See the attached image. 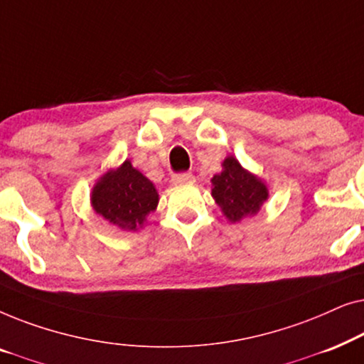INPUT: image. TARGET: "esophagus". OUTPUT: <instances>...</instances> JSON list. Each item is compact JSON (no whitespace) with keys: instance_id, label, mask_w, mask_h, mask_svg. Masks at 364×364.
I'll return each instance as SVG.
<instances>
[{"instance_id":"esophagus-1","label":"esophagus","mask_w":364,"mask_h":364,"mask_svg":"<svg viewBox=\"0 0 364 364\" xmlns=\"http://www.w3.org/2000/svg\"><path fill=\"white\" fill-rule=\"evenodd\" d=\"M193 182H196V177H193L191 172H181L172 177L173 186H182V183H193Z\"/></svg>"}]
</instances>
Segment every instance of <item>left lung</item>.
<instances>
[{
	"instance_id": "8db88e82",
	"label": "left lung",
	"mask_w": 364,
	"mask_h": 364,
	"mask_svg": "<svg viewBox=\"0 0 364 364\" xmlns=\"http://www.w3.org/2000/svg\"><path fill=\"white\" fill-rule=\"evenodd\" d=\"M222 172L212 177V197L232 223L260 212L268 198L265 182L240 166L233 156L222 164Z\"/></svg>"
}]
</instances>
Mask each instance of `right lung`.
I'll return each instance as SVG.
<instances>
[{
  "mask_svg": "<svg viewBox=\"0 0 364 364\" xmlns=\"http://www.w3.org/2000/svg\"><path fill=\"white\" fill-rule=\"evenodd\" d=\"M94 212L121 228L136 232L146 223V217L157 208L159 193L149 178L124 161L111 168L92 187Z\"/></svg>",
  "mask_w": 364,
  "mask_h": 364,
  "instance_id": "obj_1",
  "label": "right lung"
}]
</instances>
